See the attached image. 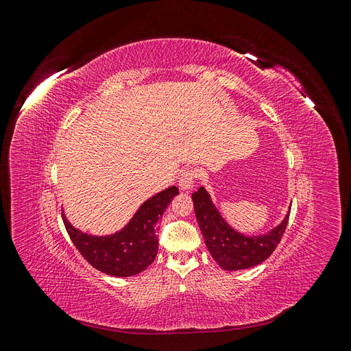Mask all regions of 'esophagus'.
<instances>
[{"label":"esophagus","mask_w":351,"mask_h":351,"mask_svg":"<svg viewBox=\"0 0 351 351\" xmlns=\"http://www.w3.org/2000/svg\"><path fill=\"white\" fill-rule=\"evenodd\" d=\"M199 177V169L193 168V167H189V168H184L182 173H180V178H178V184L180 187H182L183 190H189L192 189L195 182Z\"/></svg>","instance_id":"obj_1"}]
</instances>
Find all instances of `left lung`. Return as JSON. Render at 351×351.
Listing matches in <instances>:
<instances>
[{"label":"left lung","instance_id":"obj_1","mask_svg":"<svg viewBox=\"0 0 351 351\" xmlns=\"http://www.w3.org/2000/svg\"><path fill=\"white\" fill-rule=\"evenodd\" d=\"M192 199L206 247L219 267L227 271L247 269L267 261L277 249L289 224L287 215L281 224L271 230L268 234L246 237L232 230L222 219L204 187L195 192Z\"/></svg>","mask_w":351,"mask_h":351}]
</instances>
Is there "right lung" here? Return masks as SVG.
<instances>
[{
	"label": "right lung",
	"instance_id": "right-lung-1",
	"mask_svg": "<svg viewBox=\"0 0 351 351\" xmlns=\"http://www.w3.org/2000/svg\"><path fill=\"white\" fill-rule=\"evenodd\" d=\"M178 195L176 186L147 199L121 231L107 237H95L73 228L62 215L74 246L93 268L112 277H132L145 271L158 253L156 222L169 202Z\"/></svg>",
	"mask_w": 351,
	"mask_h": 351
}]
</instances>
